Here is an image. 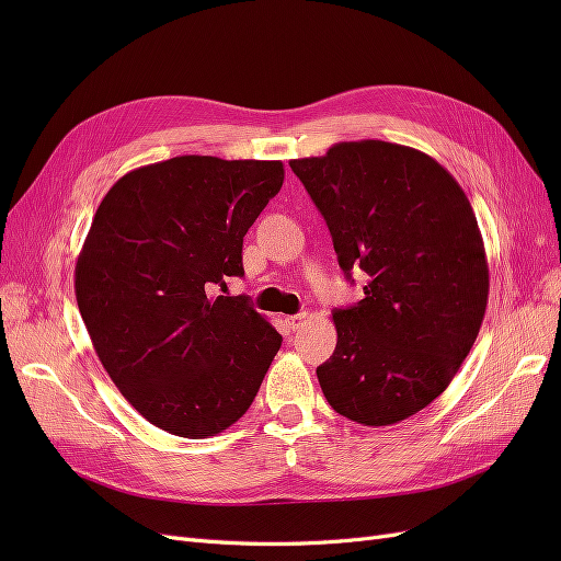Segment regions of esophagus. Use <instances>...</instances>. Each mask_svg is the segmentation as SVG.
<instances>
[{
    "instance_id": "esophagus-1",
    "label": "esophagus",
    "mask_w": 561,
    "mask_h": 561,
    "mask_svg": "<svg viewBox=\"0 0 561 561\" xmlns=\"http://www.w3.org/2000/svg\"><path fill=\"white\" fill-rule=\"evenodd\" d=\"M307 320H309V313H307V311H301V313H297V316H290V318H287V325H290L293 330H299Z\"/></svg>"
}]
</instances>
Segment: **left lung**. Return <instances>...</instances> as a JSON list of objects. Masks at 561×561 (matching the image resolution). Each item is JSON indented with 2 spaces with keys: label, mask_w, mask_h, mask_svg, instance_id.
Returning <instances> with one entry per match:
<instances>
[{
  "label": "left lung",
  "mask_w": 561,
  "mask_h": 561,
  "mask_svg": "<svg viewBox=\"0 0 561 561\" xmlns=\"http://www.w3.org/2000/svg\"><path fill=\"white\" fill-rule=\"evenodd\" d=\"M365 299L334 309L336 348L316 375L336 414L390 426L451 383L484 320L489 266L458 182L419 149L339 142L290 161Z\"/></svg>",
  "instance_id": "left-lung-1"
}]
</instances>
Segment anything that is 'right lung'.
Returning <instances> with one entry per match:
<instances>
[{"mask_svg":"<svg viewBox=\"0 0 561 561\" xmlns=\"http://www.w3.org/2000/svg\"><path fill=\"white\" fill-rule=\"evenodd\" d=\"M280 161L175 157L118 180L75 268L93 348L151 426L210 437L239 421L283 336L245 297L243 236L283 186Z\"/></svg>","mask_w":561,"mask_h":561,"instance_id":"right-lung-1","label":"right lung"}]
</instances>
